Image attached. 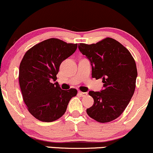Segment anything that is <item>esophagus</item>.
<instances>
[{
    "mask_svg": "<svg viewBox=\"0 0 153 153\" xmlns=\"http://www.w3.org/2000/svg\"><path fill=\"white\" fill-rule=\"evenodd\" d=\"M78 94L81 97H86L88 94H87V92H82V91H78Z\"/></svg>",
    "mask_w": 153,
    "mask_h": 153,
    "instance_id": "1",
    "label": "esophagus"
}]
</instances>
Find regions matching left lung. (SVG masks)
Returning <instances> with one entry per match:
<instances>
[{
  "label": "left lung",
  "mask_w": 153,
  "mask_h": 153,
  "mask_svg": "<svg viewBox=\"0 0 153 153\" xmlns=\"http://www.w3.org/2000/svg\"><path fill=\"white\" fill-rule=\"evenodd\" d=\"M79 49L90 62L91 76L102 79L103 89L90 91L94 105L87 109L90 117L109 123L117 118L128 105L135 89L137 71L130 51L112 38L93 44H79Z\"/></svg>",
  "instance_id": "left-lung-1"
}]
</instances>
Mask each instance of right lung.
Listing matches in <instances>:
<instances>
[{
  "label": "right lung",
  "mask_w": 153,
  "mask_h": 153,
  "mask_svg": "<svg viewBox=\"0 0 153 153\" xmlns=\"http://www.w3.org/2000/svg\"><path fill=\"white\" fill-rule=\"evenodd\" d=\"M77 44L49 39L30 48L20 64L19 84L28 110L42 122L55 121L63 116L75 89L63 90L52 81L62 62L74 53Z\"/></svg>",
  "instance_id": "1"
}]
</instances>
